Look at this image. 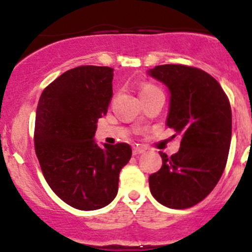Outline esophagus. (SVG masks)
Listing matches in <instances>:
<instances>
[{"label":"esophagus","instance_id":"34e87169","mask_svg":"<svg viewBox=\"0 0 252 252\" xmlns=\"http://www.w3.org/2000/svg\"><path fill=\"white\" fill-rule=\"evenodd\" d=\"M146 149L143 146H134L133 148V155H140V154L145 153Z\"/></svg>","mask_w":252,"mask_h":252}]
</instances>
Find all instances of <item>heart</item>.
<instances>
[{
	"instance_id": "obj_1",
	"label": "heart",
	"mask_w": 252,
	"mask_h": 252,
	"mask_svg": "<svg viewBox=\"0 0 252 252\" xmlns=\"http://www.w3.org/2000/svg\"><path fill=\"white\" fill-rule=\"evenodd\" d=\"M153 90H156V89H155V87H153V86H144L143 89H141L140 94H146V92H150V91H153Z\"/></svg>"
}]
</instances>
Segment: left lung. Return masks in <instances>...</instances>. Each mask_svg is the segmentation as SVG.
Here are the masks:
<instances>
[{
  "label": "left lung",
  "instance_id": "8db88e82",
  "mask_svg": "<svg viewBox=\"0 0 252 252\" xmlns=\"http://www.w3.org/2000/svg\"><path fill=\"white\" fill-rule=\"evenodd\" d=\"M148 75L167 87L166 126L181 135L177 153H158L162 166L149 176L150 192L168 208H189L223 175L231 141L230 103L218 81L197 67L158 65Z\"/></svg>",
  "mask_w": 252,
  "mask_h": 252
}]
</instances>
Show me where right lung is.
<instances>
[{"instance_id": "obj_1", "label": "right lung", "mask_w": 252, "mask_h": 252, "mask_svg": "<svg viewBox=\"0 0 252 252\" xmlns=\"http://www.w3.org/2000/svg\"><path fill=\"white\" fill-rule=\"evenodd\" d=\"M112 80V67H75L44 90L36 107L34 146L44 177L59 198L80 211L116 198L119 172L131 158L128 144L94 140L113 94Z\"/></svg>"}]
</instances>
